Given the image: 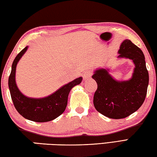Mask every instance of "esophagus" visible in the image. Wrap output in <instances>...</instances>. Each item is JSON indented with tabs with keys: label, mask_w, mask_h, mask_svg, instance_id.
Instances as JSON below:
<instances>
[{
	"label": "esophagus",
	"mask_w": 157,
	"mask_h": 157,
	"mask_svg": "<svg viewBox=\"0 0 157 157\" xmlns=\"http://www.w3.org/2000/svg\"><path fill=\"white\" fill-rule=\"evenodd\" d=\"M91 75H92V72L90 70H87L85 71V72L83 73V75H82V76H83V79L84 80H86L89 78H90Z\"/></svg>",
	"instance_id": "obj_1"
}]
</instances>
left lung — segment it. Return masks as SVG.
<instances>
[{
    "mask_svg": "<svg viewBox=\"0 0 157 157\" xmlns=\"http://www.w3.org/2000/svg\"><path fill=\"white\" fill-rule=\"evenodd\" d=\"M117 52V58L129 59L133 62L131 78L117 81L109 74V68L97 69L92 76L98 85L94 105L99 113L112 119L124 118L137 111L146 98L149 83L145 57L140 48L126 39Z\"/></svg>",
    "mask_w": 157,
    "mask_h": 157,
    "instance_id": "8db88e82",
    "label": "left lung"
}]
</instances>
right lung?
<instances>
[{"label":"right lung","instance_id":"right-lung-1","mask_svg":"<svg viewBox=\"0 0 157 157\" xmlns=\"http://www.w3.org/2000/svg\"><path fill=\"white\" fill-rule=\"evenodd\" d=\"M28 49L26 46L15 58L11 66L8 85L15 108L26 119L36 122H46L55 120L66 110L70 90L81 83L82 78L78 77L44 98H35L26 96L19 90L16 82L17 64Z\"/></svg>","mask_w":157,"mask_h":157}]
</instances>
